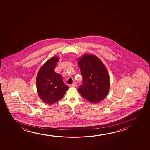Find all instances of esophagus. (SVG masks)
Here are the masks:
<instances>
[{
    "label": "esophagus",
    "mask_w": 150,
    "mask_h": 150,
    "mask_svg": "<svg viewBox=\"0 0 150 150\" xmlns=\"http://www.w3.org/2000/svg\"><path fill=\"white\" fill-rule=\"evenodd\" d=\"M71 86H72V87H75V86H76V82H73V84L71 85Z\"/></svg>",
    "instance_id": "esophagus-1"
}]
</instances>
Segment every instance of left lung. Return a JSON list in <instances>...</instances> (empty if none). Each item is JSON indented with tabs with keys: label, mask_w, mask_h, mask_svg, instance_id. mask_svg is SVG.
<instances>
[{
	"label": "left lung",
	"mask_w": 150,
	"mask_h": 150,
	"mask_svg": "<svg viewBox=\"0 0 150 150\" xmlns=\"http://www.w3.org/2000/svg\"><path fill=\"white\" fill-rule=\"evenodd\" d=\"M83 77L78 92L93 103L103 100L109 93L110 81L108 71L100 59L94 54H85L78 60Z\"/></svg>",
	"instance_id": "obj_1"
}]
</instances>
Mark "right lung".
<instances>
[{"instance_id": "1", "label": "right lung", "mask_w": 150, "mask_h": 150, "mask_svg": "<svg viewBox=\"0 0 150 150\" xmlns=\"http://www.w3.org/2000/svg\"><path fill=\"white\" fill-rule=\"evenodd\" d=\"M59 59L57 56L50 58L37 73L36 82L38 94L43 103L49 105L59 100L69 89L64 84L62 76L54 71Z\"/></svg>"}]
</instances>
